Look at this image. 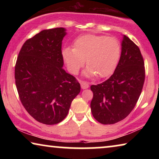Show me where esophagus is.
I'll use <instances>...</instances> for the list:
<instances>
[{"mask_svg":"<svg viewBox=\"0 0 159 159\" xmlns=\"http://www.w3.org/2000/svg\"><path fill=\"white\" fill-rule=\"evenodd\" d=\"M80 84H81V88L82 89H87L89 88V83L85 81H81Z\"/></svg>","mask_w":159,"mask_h":159,"instance_id":"esophagus-1","label":"esophagus"}]
</instances>
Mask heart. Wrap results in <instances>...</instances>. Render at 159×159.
<instances>
[{"instance_id": "1", "label": "heart", "mask_w": 159, "mask_h": 159, "mask_svg": "<svg viewBox=\"0 0 159 159\" xmlns=\"http://www.w3.org/2000/svg\"><path fill=\"white\" fill-rule=\"evenodd\" d=\"M121 47L114 37L97 34H84L75 40L74 48L67 47L62 56L67 68L77 75L86 64L88 67L85 75L88 77L103 78L111 75L121 57Z\"/></svg>"}]
</instances>
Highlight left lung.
<instances>
[{"label":"left lung","mask_w":159,"mask_h":159,"mask_svg":"<svg viewBox=\"0 0 159 159\" xmlns=\"http://www.w3.org/2000/svg\"><path fill=\"white\" fill-rule=\"evenodd\" d=\"M138 45L127 36L114 72L105 82L90 86L93 98L92 114L103 125H113L125 119L133 110L142 92L145 69Z\"/></svg>","instance_id":"8db88e82"}]
</instances>
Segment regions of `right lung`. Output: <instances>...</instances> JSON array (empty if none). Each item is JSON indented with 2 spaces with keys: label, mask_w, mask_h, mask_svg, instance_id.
Here are the masks:
<instances>
[{
  "label": "right lung",
  "mask_w": 159,
  "mask_h": 159,
  "mask_svg": "<svg viewBox=\"0 0 159 159\" xmlns=\"http://www.w3.org/2000/svg\"><path fill=\"white\" fill-rule=\"evenodd\" d=\"M62 27L45 30L24 43L15 65L19 99L36 121L56 125L68 114L80 84L63 69Z\"/></svg>",
  "instance_id": "right-lung-1"
}]
</instances>
